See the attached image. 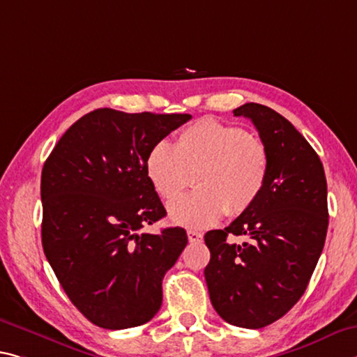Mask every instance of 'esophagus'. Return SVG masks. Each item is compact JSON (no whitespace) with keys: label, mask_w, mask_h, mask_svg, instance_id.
<instances>
[{"label":"esophagus","mask_w":357,"mask_h":357,"mask_svg":"<svg viewBox=\"0 0 357 357\" xmlns=\"http://www.w3.org/2000/svg\"><path fill=\"white\" fill-rule=\"evenodd\" d=\"M188 236H189V241H190V243H202V241H203V235L200 234V231L189 230V231H188Z\"/></svg>","instance_id":"1"}]
</instances>
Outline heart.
Segmentation results:
<instances>
[{"instance_id": "obj_1", "label": "heart", "mask_w": 357, "mask_h": 357, "mask_svg": "<svg viewBox=\"0 0 357 357\" xmlns=\"http://www.w3.org/2000/svg\"><path fill=\"white\" fill-rule=\"evenodd\" d=\"M270 158L262 141L245 128L202 119L181 132L173 146L157 143L146 158V173L162 199L183 194L194 176L195 192L169 203L174 224L205 229L225 213L240 216L262 195Z\"/></svg>"}]
</instances>
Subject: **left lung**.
Listing matches in <instances>:
<instances>
[{
    "instance_id": "8db88e82",
    "label": "left lung",
    "mask_w": 357,
    "mask_h": 357,
    "mask_svg": "<svg viewBox=\"0 0 357 357\" xmlns=\"http://www.w3.org/2000/svg\"><path fill=\"white\" fill-rule=\"evenodd\" d=\"M268 151L259 200L224 230H209L205 280L214 310L231 326L260 329L280 319L307 289L324 248L329 211L324 167L296 127L268 106L246 103ZM246 236L241 245L231 240Z\"/></svg>"
}]
</instances>
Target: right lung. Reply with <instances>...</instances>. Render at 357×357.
Here are the masks:
<instances>
[{
  "label": "right lung",
  "instance_id": "add662e5",
  "mask_svg": "<svg viewBox=\"0 0 357 357\" xmlns=\"http://www.w3.org/2000/svg\"><path fill=\"white\" fill-rule=\"evenodd\" d=\"M190 119L101 107L73 123L44 163V254L73 305L95 326L137 327L162 307V280L188 234L181 227L139 234L167 216L146 158Z\"/></svg>",
  "mask_w": 357,
  "mask_h": 357
}]
</instances>
